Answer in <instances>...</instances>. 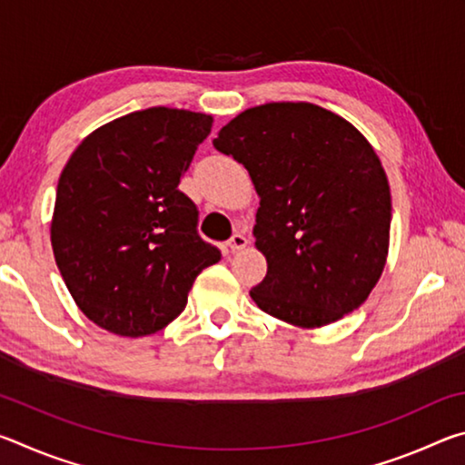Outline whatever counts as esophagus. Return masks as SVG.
<instances>
[{"mask_svg":"<svg viewBox=\"0 0 465 465\" xmlns=\"http://www.w3.org/2000/svg\"><path fill=\"white\" fill-rule=\"evenodd\" d=\"M246 246H248V238L242 232H235L230 238V242H227V248H230L232 252H240Z\"/></svg>","mask_w":465,"mask_h":465,"instance_id":"1","label":"esophagus"}]
</instances>
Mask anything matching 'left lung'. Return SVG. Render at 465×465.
I'll return each instance as SVG.
<instances>
[{
	"mask_svg": "<svg viewBox=\"0 0 465 465\" xmlns=\"http://www.w3.org/2000/svg\"><path fill=\"white\" fill-rule=\"evenodd\" d=\"M248 170L261 207L256 248L269 271L258 308L316 328L365 302L388 256L391 196L373 147L310 102H272L235 116L213 139Z\"/></svg>",
	"mask_w": 465,
	"mask_h": 465,
	"instance_id": "obj_1",
	"label": "left lung"
}]
</instances>
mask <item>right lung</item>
I'll list each match as a JSON object with an SVG mask.
<instances>
[{"instance_id":"obj_1","label":"right lung","mask_w":465,"mask_h":465,"mask_svg":"<svg viewBox=\"0 0 465 465\" xmlns=\"http://www.w3.org/2000/svg\"><path fill=\"white\" fill-rule=\"evenodd\" d=\"M211 124L191 110H137L85 137L63 168L53 254L77 308L100 328L157 332L183 313L199 272L222 261L178 188Z\"/></svg>"}]
</instances>
